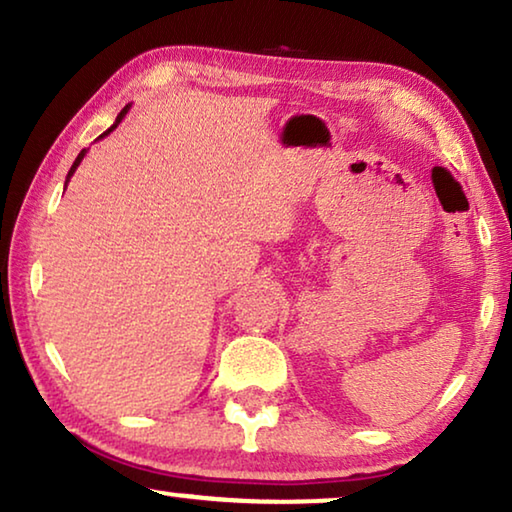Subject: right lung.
Masks as SVG:
<instances>
[{"label":"right lung","instance_id":"obj_1","mask_svg":"<svg viewBox=\"0 0 512 512\" xmlns=\"http://www.w3.org/2000/svg\"><path fill=\"white\" fill-rule=\"evenodd\" d=\"M128 108H131V106H126L124 110H121V112H119V115H117V119H115V124H112V126L108 128V131H106V133H103V135H99V140H101V137H106L108 133H112V131H115V128H117V126L121 124V119H124V117H126V112H128ZM83 158H85V149H83V151L79 153V158H76V160H74V164H72V169H69V173H67V180L74 176V171H76V167H79V164H81V160H83ZM65 185H67V183H65Z\"/></svg>","mask_w":512,"mask_h":512}]
</instances>
